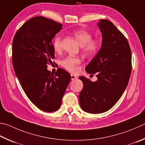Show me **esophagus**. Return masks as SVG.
<instances>
[{
    "label": "esophagus",
    "instance_id": "1",
    "mask_svg": "<svg viewBox=\"0 0 145 145\" xmlns=\"http://www.w3.org/2000/svg\"><path fill=\"white\" fill-rule=\"evenodd\" d=\"M77 79V76H75V75H73V74H71V80H74Z\"/></svg>",
    "mask_w": 145,
    "mask_h": 145
}]
</instances>
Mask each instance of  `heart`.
<instances>
[{
    "mask_svg": "<svg viewBox=\"0 0 145 145\" xmlns=\"http://www.w3.org/2000/svg\"><path fill=\"white\" fill-rule=\"evenodd\" d=\"M74 35L82 46V51L87 55H93L98 51L100 43L96 39H92L93 35L89 31L84 30H77ZM53 48L55 52L61 50V37L57 35L53 40ZM81 63V59L78 56H68L62 60L61 65L66 70L70 72H75L78 70V65Z\"/></svg>",
    "mask_w": 145,
    "mask_h": 145,
    "instance_id": "b5f03b06",
    "label": "heart"
}]
</instances>
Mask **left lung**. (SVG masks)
Masks as SVG:
<instances>
[{
  "label": "left lung",
  "mask_w": 145,
  "mask_h": 145,
  "mask_svg": "<svg viewBox=\"0 0 145 145\" xmlns=\"http://www.w3.org/2000/svg\"><path fill=\"white\" fill-rule=\"evenodd\" d=\"M98 26L102 34L101 47L87 65L88 73H96L92 82L79 77L83 88L79 94L81 108L89 114L108 111L122 96L131 73V51L127 39L109 20H101Z\"/></svg>",
  "instance_id": "8db88e82"
}]
</instances>
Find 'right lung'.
Listing matches in <instances>:
<instances>
[{
    "instance_id": "1",
    "label": "right lung",
    "mask_w": 145,
    "mask_h": 145,
    "mask_svg": "<svg viewBox=\"0 0 145 145\" xmlns=\"http://www.w3.org/2000/svg\"><path fill=\"white\" fill-rule=\"evenodd\" d=\"M62 26L45 17H34L21 27L12 41L16 75L29 99L47 112H55L61 106L71 79L70 73L62 68L54 73L47 69L55 57L52 39Z\"/></svg>"
}]
</instances>
